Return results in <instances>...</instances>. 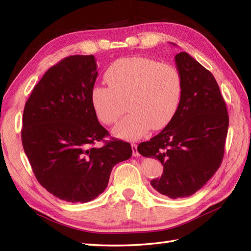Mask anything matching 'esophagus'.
I'll return each instance as SVG.
<instances>
[{
  "instance_id": "obj_1",
  "label": "esophagus",
  "mask_w": 251,
  "mask_h": 251,
  "mask_svg": "<svg viewBox=\"0 0 251 251\" xmlns=\"http://www.w3.org/2000/svg\"><path fill=\"white\" fill-rule=\"evenodd\" d=\"M138 146L136 143H131V150H132V155L134 156H139V152H138Z\"/></svg>"
}]
</instances>
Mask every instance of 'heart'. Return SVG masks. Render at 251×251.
I'll return each instance as SVG.
<instances>
[{
  "label": "heart",
  "instance_id": "obj_1",
  "mask_svg": "<svg viewBox=\"0 0 251 251\" xmlns=\"http://www.w3.org/2000/svg\"><path fill=\"white\" fill-rule=\"evenodd\" d=\"M104 78L108 86L93 88L92 103L99 121L106 125L117 122L127 103L130 113L113 129L123 139H139L150 128H163L179 108L182 76L169 63L146 57L123 58L112 63Z\"/></svg>",
  "mask_w": 251,
  "mask_h": 251
}]
</instances>
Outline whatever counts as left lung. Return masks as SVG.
<instances>
[{"label": "left lung", "instance_id": "1", "mask_svg": "<svg viewBox=\"0 0 251 251\" xmlns=\"http://www.w3.org/2000/svg\"><path fill=\"white\" fill-rule=\"evenodd\" d=\"M175 61L183 83L179 108L158 135L137 148L162 163L163 175L151 185L170 199L194 194L219 169L228 127L226 101L211 72L188 52Z\"/></svg>", "mask_w": 251, "mask_h": 251}]
</instances>
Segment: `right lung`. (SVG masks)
Masks as SVG:
<instances>
[{"label":"right lung","instance_id":"1","mask_svg":"<svg viewBox=\"0 0 251 251\" xmlns=\"http://www.w3.org/2000/svg\"><path fill=\"white\" fill-rule=\"evenodd\" d=\"M98 76L93 55L69 56L50 68L26 100L21 141L35 178L50 194L86 202L105 190L131 146L110 136L92 103ZM103 141L102 147H95Z\"/></svg>","mask_w":251,"mask_h":251}]
</instances>
